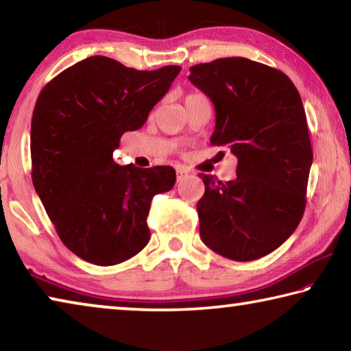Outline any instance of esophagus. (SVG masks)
Listing matches in <instances>:
<instances>
[{
  "label": "esophagus",
  "mask_w": 351,
  "mask_h": 351,
  "mask_svg": "<svg viewBox=\"0 0 351 351\" xmlns=\"http://www.w3.org/2000/svg\"><path fill=\"white\" fill-rule=\"evenodd\" d=\"M186 176H189V171L186 170V169H178L176 170V178H178V181H182L184 178Z\"/></svg>",
  "instance_id": "obj_1"
}]
</instances>
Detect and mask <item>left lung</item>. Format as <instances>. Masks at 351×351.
Here are the masks:
<instances>
[{
  "instance_id": "left-lung-1",
  "label": "left lung",
  "mask_w": 351,
  "mask_h": 351,
  "mask_svg": "<svg viewBox=\"0 0 351 351\" xmlns=\"http://www.w3.org/2000/svg\"><path fill=\"white\" fill-rule=\"evenodd\" d=\"M189 71L215 108L212 145H228L239 159L232 181L199 175L201 240L235 261L265 257L289 239L305 210L313 150L300 94L282 71L243 57Z\"/></svg>"
}]
</instances>
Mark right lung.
<instances>
[{
	"label": "right lung",
	"instance_id": "add662e5",
	"mask_svg": "<svg viewBox=\"0 0 351 351\" xmlns=\"http://www.w3.org/2000/svg\"><path fill=\"white\" fill-rule=\"evenodd\" d=\"M181 66L138 71L94 56L41 90L31 123L32 182L60 240L93 265L122 263L150 240L148 210L169 192V165H119L122 134L144 125Z\"/></svg>",
	"mask_w": 351,
	"mask_h": 351
}]
</instances>
